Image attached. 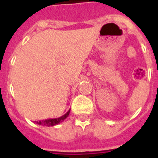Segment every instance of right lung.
Returning <instances> with one entry per match:
<instances>
[{
	"mask_svg": "<svg viewBox=\"0 0 158 158\" xmlns=\"http://www.w3.org/2000/svg\"><path fill=\"white\" fill-rule=\"evenodd\" d=\"M69 111H70V109H69L67 113H65L64 115H62L59 118H55V119H48V120H39V121H37L36 124L40 125H44V126H48V127H50V126H54V125H56L60 123H61L62 121H64V119H66L68 117V115L69 114Z\"/></svg>",
	"mask_w": 158,
	"mask_h": 158,
	"instance_id": "add662e5",
	"label": "right lung"
}]
</instances>
